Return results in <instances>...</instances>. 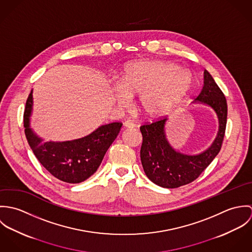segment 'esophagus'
Listing matches in <instances>:
<instances>
[{"mask_svg":"<svg viewBox=\"0 0 252 252\" xmlns=\"http://www.w3.org/2000/svg\"><path fill=\"white\" fill-rule=\"evenodd\" d=\"M124 127L128 128V129H131V128H135L136 124L133 121H131V120H127V121L124 122Z\"/></svg>","mask_w":252,"mask_h":252,"instance_id":"obj_1","label":"esophagus"}]
</instances>
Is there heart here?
Returning <instances> with one entry per match:
<instances>
[{
  "label": "heart",
  "mask_w": 252,
  "mask_h": 252,
  "mask_svg": "<svg viewBox=\"0 0 252 252\" xmlns=\"http://www.w3.org/2000/svg\"><path fill=\"white\" fill-rule=\"evenodd\" d=\"M117 85L115 99L120 105H125L128 97L138 96L144 115L158 118L170 113L185 98L192 86V75L172 62L138 61L123 68Z\"/></svg>",
  "instance_id": "obj_1"
}]
</instances>
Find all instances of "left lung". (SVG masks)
<instances>
[{
  "label": "left lung",
  "mask_w": 252,
  "mask_h": 252,
  "mask_svg": "<svg viewBox=\"0 0 252 252\" xmlns=\"http://www.w3.org/2000/svg\"><path fill=\"white\" fill-rule=\"evenodd\" d=\"M195 103L208 105L216 111L219 128L215 142L197 155L177 151L168 142L165 133L167 118L141 126L143 144L141 161L146 177L164 188H178L196 180L213 162L221 149L227 123V102L211 73L204 72V87Z\"/></svg>",
  "instance_id": "8db88e82"
}]
</instances>
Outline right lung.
I'll return each mask as SVG.
<instances>
[{"label":"right lung","instance_id":"1","mask_svg":"<svg viewBox=\"0 0 252 252\" xmlns=\"http://www.w3.org/2000/svg\"><path fill=\"white\" fill-rule=\"evenodd\" d=\"M33 109V90L24 110L25 135L39 163L56 179L79 183L90 178L101 165L108 147L116 139L121 122L100 126L90 135L67 142H43L30 128Z\"/></svg>","mask_w":252,"mask_h":252}]
</instances>
